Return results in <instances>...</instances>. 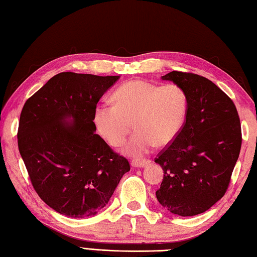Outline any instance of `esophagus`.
Instances as JSON below:
<instances>
[{"label":"esophagus","instance_id":"esophagus-1","mask_svg":"<svg viewBox=\"0 0 257 257\" xmlns=\"http://www.w3.org/2000/svg\"><path fill=\"white\" fill-rule=\"evenodd\" d=\"M150 160H133L132 161V166L134 167V168H144V167H146V166H148V165H150Z\"/></svg>","mask_w":257,"mask_h":257}]
</instances>
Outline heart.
I'll list each match as a JSON object with an SVG mask.
<instances>
[{"mask_svg":"<svg viewBox=\"0 0 257 257\" xmlns=\"http://www.w3.org/2000/svg\"><path fill=\"white\" fill-rule=\"evenodd\" d=\"M113 106L99 105L94 121L112 147H121L133 130L137 133L125 146L130 156L140 157L178 137L188 113V95L178 84L159 86L147 80L127 81L113 92Z\"/></svg>","mask_w":257,"mask_h":257,"instance_id":"obj_1","label":"heart"}]
</instances>
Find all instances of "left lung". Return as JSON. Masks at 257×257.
Returning <instances> with one entry per match:
<instances>
[{"label":"left lung","instance_id":"obj_1","mask_svg":"<svg viewBox=\"0 0 257 257\" xmlns=\"http://www.w3.org/2000/svg\"><path fill=\"white\" fill-rule=\"evenodd\" d=\"M182 87L188 113L178 137L155 159L165 171L156 195L173 214L193 216L225 194L242 145L232 99L203 76L171 72L161 77Z\"/></svg>","mask_w":257,"mask_h":257}]
</instances>
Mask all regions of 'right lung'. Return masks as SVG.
Segmentation results:
<instances>
[{
  "mask_svg": "<svg viewBox=\"0 0 257 257\" xmlns=\"http://www.w3.org/2000/svg\"><path fill=\"white\" fill-rule=\"evenodd\" d=\"M118 79L59 73L22 109L18 144L32 185L63 215L83 219L97 214L130 170L128 160L95 133L97 103Z\"/></svg>",
  "mask_w": 257,
  "mask_h": 257,
  "instance_id": "obj_1",
  "label": "right lung"
}]
</instances>
